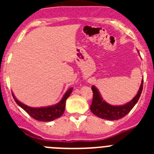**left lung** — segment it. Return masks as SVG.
Listing matches in <instances>:
<instances>
[{"instance_id":"1","label":"left lung","mask_w":154,"mask_h":154,"mask_svg":"<svg viewBox=\"0 0 154 154\" xmlns=\"http://www.w3.org/2000/svg\"><path fill=\"white\" fill-rule=\"evenodd\" d=\"M138 53L139 54V51ZM142 88H143V78L137 94L130 101L123 105H111L103 100L97 87L92 86L91 89L93 91V100L92 103L90 106V109L93 114L100 119L110 121L119 120L128 114L130 110L136 104L142 94Z\"/></svg>"}]
</instances>
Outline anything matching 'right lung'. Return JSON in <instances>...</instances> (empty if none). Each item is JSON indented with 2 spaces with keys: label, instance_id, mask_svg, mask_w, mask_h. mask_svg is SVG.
Wrapping results in <instances>:
<instances>
[{
  "label": "right lung",
  "instance_id": "right-lung-1",
  "mask_svg": "<svg viewBox=\"0 0 154 154\" xmlns=\"http://www.w3.org/2000/svg\"><path fill=\"white\" fill-rule=\"evenodd\" d=\"M73 88H69L66 93L64 94L63 97L60 100V102L54 105H51V106H42V107H31L27 106V105L24 104V103H21V101L18 100L14 95L13 93L12 94V97H13L14 100L16 102L17 104L20 107L23 109L25 112L33 118L34 119L37 121H40V122H52V121L55 120V119H58L60 116H63V112L65 111V107H66V102L68 97H69L71 93L72 92Z\"/></svg>",
  "mask_w": 154,
  "mask_h": 154
}]
</instances>
